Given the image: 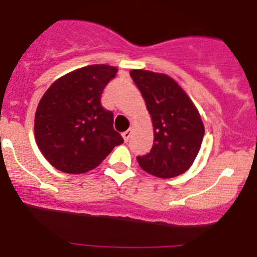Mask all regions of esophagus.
I'll return each instance as SVG.
<instances>
[{"mask_svg":"<svg viewBox=\"0 0 257 257\" xmlns=\"http://www.w3.org/2000/svg\"><path fill=\"white\" fill-rule=\"evenodd\" d=\"M131 133H133V130H127V131H124L123 134H122V138H123V140L124 142H128V139H130V136H131Z\"/></svg>","mask_w":257,"mask_h":257,"instance_id":"1","label":"esophagus"}]
</instances>
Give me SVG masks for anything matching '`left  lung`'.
I'll list each match as a JSON object with an SVG mask.
<instances>
[{"instance_id": "obj_1", "label": "left lung", "mask_w": 257, "mask_h": 257, "mask_svg": "<svg viewBox=\"0 0 257 257\" xmlns=\"http://www.w3.org/2000/svg\"><path fill=\"white\" fill-rule=\"evenodd\" d=\"M130 76L144 97L154 130L151 152L136 157L140 167L162 179L184 174L205 135L198 110L171 77L143 69H133Z\"/></svg>"}]
</instances>
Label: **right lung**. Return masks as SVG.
<instances>
[{
	"mask_svg": "<svg viewBox=\"0 0 257 257\" xmlns=\"http://www.w3.org/2000/svg\"><path fill=\"white\" fill-rule=\"evenodd\" d=\"M117 68L95 64L73 70L52 83L35 117L38 148L55 169L83 174L95 169L122 144L113 113L101 106V94Z\"/></svg>",
	"mask_w": 257,
	"mask_h": 257,
	"instance_id": "right-lung-1",
	"label": "right lung"
}]
</instances>
